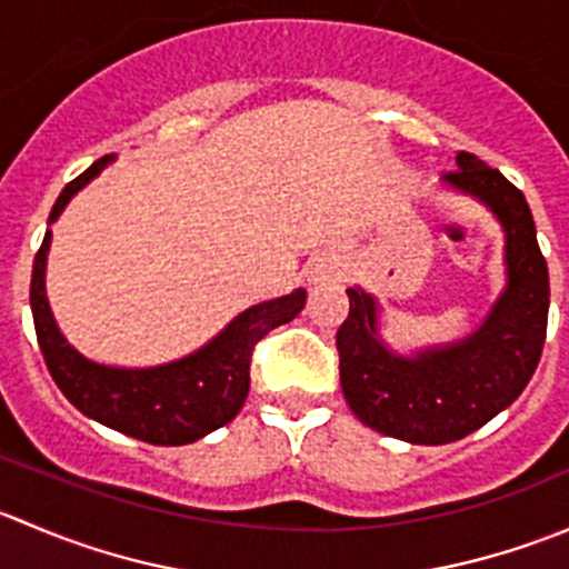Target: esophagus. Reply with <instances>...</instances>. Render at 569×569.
<instances>
[{
    "instance_id": "1",
    "label": "esophagus",
    "mask_w": 569,
    "mask_h": 569,
    "mask_svg": "<svg viewBox=\"0 0 569 569\" xmlns=\"http://www.w3.org/2000/svg\"><path fill=\"white\" fill-rule=\"evenodd\" d=\"M338 278V263L336 261H319L313 263L311 272H308V280L313 286L317 283H327V280H336Z\"/></svg>"
}]
</instances>
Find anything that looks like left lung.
Segmentation results:
<instances>
[{
  "label": "left lung",
  "mask_w": 569,
  "mask_h": 569,
  "mask_svg": "<svg viewBox=\"0 0 569 569\" xmlns=\"http://www.w3.org/2000/svg\"><path fill=\"white\" fill-rule=\"evenodd\" d=\"M443 187L487 206L503 231L507 286L481 325L460 341L396 352L380 332L377 297L352 286L336 336L349 410L380 435L416 446L455 443L507 410L529 386L548 327V263L523 192L465 151Z\"/></svg>",
  "instance_id": "left-lung-1"
}]
</instances>
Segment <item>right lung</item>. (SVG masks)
<instances>
[{"instance_id": "right-lung-1", "label": "right lung", "mask_w": 569, "mask_h": 569, "mask_svg": "<svg viewBox=\"0 0 569 569\" xmlns=\"http://www.w3.org/2000/svg\"><path fill=\"white\" fill-rule=\"evenodd\" d=\"M114 153L101 157L82 176L73 178L57 198L49 226L66 211L71 198L82 192ZM51 228L46 231L32 263L30 306L36 319L40 352L62 396L93 421L153 446H187L226 427L242 410L250 391L252 347L274 327L286 325L306 306V289L263 300L228 321L211 341L183 358L142 369L96 363L79 352L51 313L46 297V261H49Z\"/></svg>"}]
</instances>
